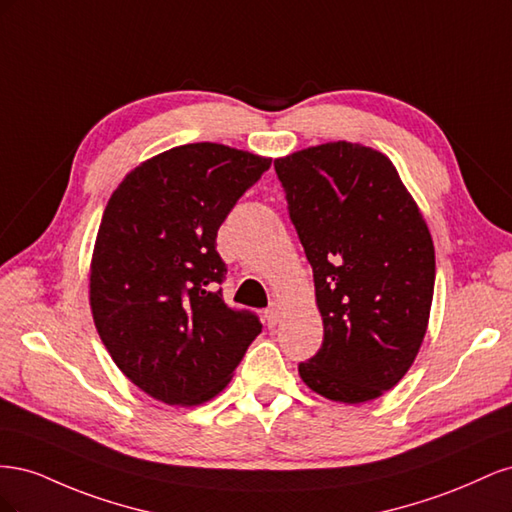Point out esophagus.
Returning <instances> with one entry per match:
<instances>
[{
	"mask_svg": "<svg viewBox=\"0 0 512 512\" xmlns=\"http://www.w3.org/2000/svg\"><path fill=\"white\" fill-rule=\"evenodd\" d=\"M280 318H282V307L277 305V303H271V307L265 312L267 324H269V327H275V324L280 322Z\"/></svg>",
	"mask_w": 512,
	"mask_h": 512,
	"instance_id": "1",
	"label": "esophagus"
}]
</instances>
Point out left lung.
Returning a JSON list of instances; mask_svg holds the SVG:
<instances>
[{"label":"left lung","instance_id":"1","mask_svg":"<svg viewBox=\"0 0 512 512\" xmlns=\"http://www.w3.org/2000/svg\"><path fill=\"white\" fill-rule=\"evenodd\" d=\"M290 222L314 271L324 324L299 374L318 395L363 404L406 376L429 322L436 252L393 162L354 143L275 160Z\"/></svg>","mask_w":512,"mask_h":512}]
</instances>
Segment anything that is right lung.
<instances>
[{
	"label": "right lung",
	"mask_w": 512,
	"mask_h": 512,
	"mask_svg": "<svg viewBox=\"0 0 512 512\" xmlns=\"http://www.w3.org/2000/svg\"><path fill=\"white\" fill-rule=\"evenodd\" d=\"M271 160L218 143L173 147L136 166L108 198L89 303L115 365L168 406L218 395L262 331L222 299L215 237Z\"/></svg>",
	"instance_id": "obj_1"
}]
</instances>
